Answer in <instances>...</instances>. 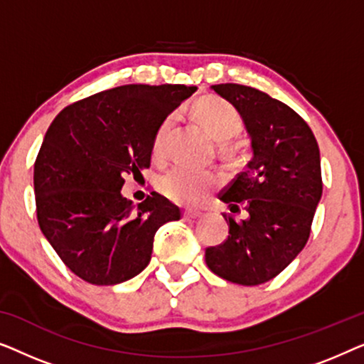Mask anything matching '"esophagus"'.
I'll use <instances>...</instances> for the list:
<instances>
[{"label": "esophagus", "instance_id": "1", "mask_svg": "<svg viewBox=\"0 0 364 364\" xmlns=\"http://www.w3.org/2000/svg\"><path fill=\"white\" fill-rule=\"evenodd\" d=\"M200 215H202V212H198V210H192V208H188V210L183 212V217L188 218V220H193V218H198Z\"/></svg>", "mask_w": 364, "mask_h": 364}]
</instances>
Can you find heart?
Here are the masks:
<instances>
[{"label": "heart", "instance_id": "1", "mask_svg": "<svg viewBox=\"0 0 364 364\" xmlns=\"http://www.w3.org/2000/svg\"><path fill=\"white\" fill-rule=\"evenodd\" d=\"M193 112H196L198 121L203 124V127L210 132V136L220 144L232 141L243 129L242 116L237 109L220 97L207 96L198 99L193 106ZM173 124H176V114H171L157 127L152 141V157L156 161H161L166 156L167 141ZM215 182L217 178L210 172L192 171L187 167H173L172 171L161 177L159 191L167 198H171L172 202L191 205V203L200 202L212 191Z\"/></svg>", "mask_w": 364, "mask_h": 364}]
</instances>
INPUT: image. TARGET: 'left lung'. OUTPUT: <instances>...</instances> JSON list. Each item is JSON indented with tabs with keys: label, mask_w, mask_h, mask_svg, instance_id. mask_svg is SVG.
Here are the masks:
<instances>
[{
	"label": "left lung",
	"mask_w": 364,
	"mask_h": 364,
	"mask_svg": "<svg viewBox=\"0 0 364 364\" xmlns=\"http://www.w3.org/2000/svg\"><path fill=\"white\" fill-rule=\"evenodd\" d=\"M242 116L252 159L220 196L237 222L225 217L228 238L208 247L215 275L238 285H262L285 270L306 245L321 198L320 149L308 124L277 99L242 84L210 86Z\"/></svg>",
	"instance_id": "8db88e82"
}]
</instances>
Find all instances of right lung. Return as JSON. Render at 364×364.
<instances>
[{"label": "right lung", "instance_id": "obj_1", "mask_svg": "<svg viewBox=\"0 0 364 364\" xmlns=\"http://www.w3.org/2000/svg\"><path fill=\"white\" fill-rule=\"evenodd\" d=\"M182 84H127L58 114L34 162L43 235L73 273L117 285L149 265L154 235L181 208L152 192L139 205L122 197L124 176L151 166L152 141L168 114L192 96Z\"/></svg>", "mask_w": 364, "mask_h": 364}]
</instances>
